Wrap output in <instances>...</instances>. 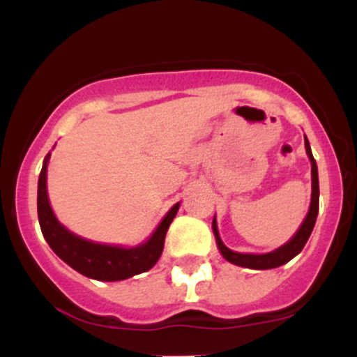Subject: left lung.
<instances>
[{"instance_id":"left-lung-1","label":"left lung","mask_w":357,"mask_h":357,"mask_svg":"<svg viewBox=\"0 0 357 357\" xmlns=\"http://www.w3.org/2000/svg\"><path fill=\"white\" fill-rule=\"evenodd\" d=\"M305 141V151L307 155L310 159V165H312V198H310V208L309 213H307L304 223L301 225L296 235L292 236L285 245H282L280 248L273 250L270 253H261V255H253V253H236L233 252L223 243L220 238L218 227H216V218H213V233H215L216 245H218L221 255L227 258L228 261L233 265H238V267L245 268H255V270H268V268H277L280 265L287 264L289 260H292L294 257L298 255L304 248V245L309 240L310 233L314 230L315 220H317L319 213V176H317V165H315V159L312 155V151H310L309 141L304 137Z\"/></svg>"}]
</instances>
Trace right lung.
<instances>
[{"instance_id": "add662e5", "label": "right lung", "mask_w": 357, "mask_h": 357, "mask_svg": "<svg viewBox=\"0 0 357 357\" xmlns=\"http://www.w3.org/2000/svg\"><path fill=\"white\" fill-rule=\"evenodd\" d=\"M50 154L43 161L38 178V221L42 233L53 252L67 265L82 275L102 282L126 280V278L147 272L153 268L165 248V238L169 225L173 223L179 203H176L162 218L159 227L146 243L134 248L112 247V245L93 243L73 235L53 215L47 195V165Z\"/></svg>"}]
</instances>
